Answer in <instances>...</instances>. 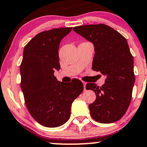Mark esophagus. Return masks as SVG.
Listing matches in <instances>:
<instances>
[{
	"label": "esophagus",
	"instance_id": "esophagus-1",
	"mask_svg": "<svg viewBox=\"0 0 147 147\" xmlns=\"http://www.w3.org/2000/svg\"><path fill=\"white\" fill-rule=\"evenodd\" d=\"M82 84H83V86H84V90H86V84H87V82L82 81Z\"/></svg>",
	"mask_w": 147,
	"mask_h": 147
}]
</instances>
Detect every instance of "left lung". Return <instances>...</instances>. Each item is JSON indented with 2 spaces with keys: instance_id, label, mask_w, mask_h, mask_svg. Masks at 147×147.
<instances>
[{
  "instance_id": "left-lung-1",
  "label": "left lung",
  "mask_w": 147,
  "mask_h": 147,
  "mask_svg": "<svg viewBox=\"0 0 147 147\" xmlns=\"http://www.w3.org/2000/svg\"><path fill=\"white\" fill-rule=\"evenodd\" d=\"M73 30L94 44L92 69L106 76L102 87L86 84L96 95L89 105L91 117L104 124L118 121L128 109L135 82L134 58L127 39L105 24L78 26Z\"/></svg>"
}]
</instances>
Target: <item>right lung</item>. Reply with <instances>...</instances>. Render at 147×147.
Returning <instances> with one entry per match:
<instances>
[{
  "label": "right lung",
  "instance_id": "1",
  "mask_svg": "<svg viewBox=\"0 0 147 147\" xmlns=\"http://www.w3.org/2000/svg\"><path fill=\"white\" fill-rule=\"evenodd\" d=\"M71 29L42 32L24 48L20 70L26 107L34 120L47 127L64 125L70 118L72 102L83 91L80 80L75 79L65 84L53 75L55 70L60 69V42Z\"/></svg>",
  "mask_w": 147,
  "mask_h": 147
}]
</instances>
